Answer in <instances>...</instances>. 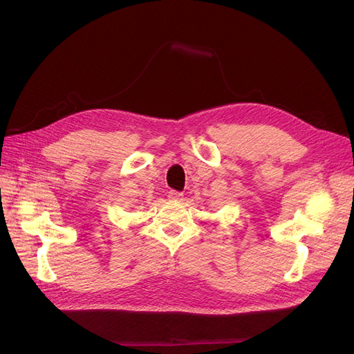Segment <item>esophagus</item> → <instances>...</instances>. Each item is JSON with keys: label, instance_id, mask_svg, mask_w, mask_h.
Listing matches in <instances>:
<instances>
[{"label": "esophagus", "instance_id": "esophagus-1", "mask_svg": "<svg viewBox=\"0 0 354 354\" xmlns=\"http://www.w3.org/2000/svg\"><path fill=\"white\" fill-rule=\"evenodd\" d=\"M168 199L169 201H181V199H183V194H181V192H177V190H169L168 192Z\"/></svg>", "mask_w": 354, "mask_h": 354}]
</instances>
